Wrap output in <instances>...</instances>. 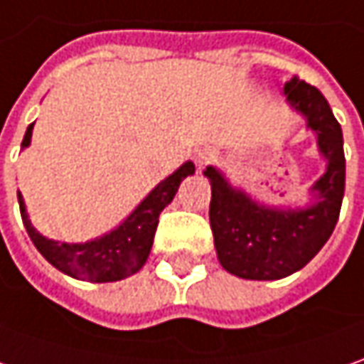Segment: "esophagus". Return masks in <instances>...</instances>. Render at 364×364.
I'll use <instances>...</instances> for the list:
<instances>
[{
	"mask_svg": "<svg viewBox=\"0 0 364 364\" xmlns=\"http://www.w3.org/2000/svg\"><path fill=\"white\" fill-rule=\"evenodd\" d=\"M196 161H198L199 166L210 165V163L215 161V151H213V149H203V151H199L198 154H196Z\"/></svg>",
	"mask_w": 364,
	"mask_h": 364,
	"instance_id": "1",
	"label": "esophagus"
}]
</instances>
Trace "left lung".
<instances>
[{
  "mask_svg": "<svg viewBox=\"0 0 364 364\" xmlns=\"http://www.w3.org/2000/svg\"><path fill=\"white\" fill-rule=\"evenodd\" d=\"M283 91L316 132L320 154L328 163L311 187L316 201L304 210L269 208L232 187L218 168L203 171L212 185L210 224L218 261L228 273L250 281H275L304 269L334 232L344 198L342 128L326 97L297 77Z\"/></svg>",
  "mask_w": 364,
  "mask_h": 364,
  "instance_id": "1",
  "label": "left lung"
}]
</instances>
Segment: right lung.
I'll return each mask as SVG.
<instances>
[{
	"mask_svg": "<svg viewBox=\"0 0 364 364\" xmlns=\"http://www.w3.org/2000/svg\"><path fill=\"white\" fill-rule=\"evenodd\" d=\"M32 128L34 124H30L26 130L22 149L30 144ZM193 173H196V165L187 161L173 175H168L165 181L159 183L118 228L112 230L109 234H103L102 238L89 240L83 245L58 242L36 232L32 222L28 220L22 193L18 191L22 222L40 255L65 275L81 281H91V283L119 281L142 269V264L151 255L154 232L159 226V215L173 201L183 179Z\"/></svg>",
	"mask_w": 364,
	"mask_h": 364,
	"instance_id": "1",
	"label": "right lung"
}]
</instances>
